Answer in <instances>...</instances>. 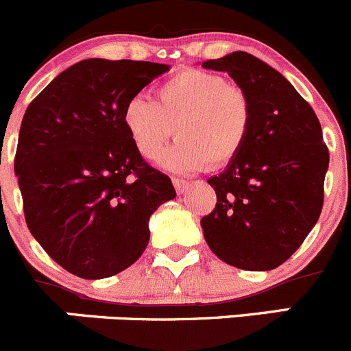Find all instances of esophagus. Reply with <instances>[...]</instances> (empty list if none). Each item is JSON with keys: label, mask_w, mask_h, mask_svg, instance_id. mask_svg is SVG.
Returning <instances> with one entry per match:
<instances>
[{"label": "esophagus", "mask_w": 351, "mask_h": 351, "mask_svg": "<svg viewBox=\"0 0 351 351\" xmlns=\"http://www.w3.org/2000/svg\"><path fill=\"white\" fill-rule=\"evenodd\" d=\"M172 184H174L176 191L179 194L186 193L187 187H189V182H187V180H184V179H179V177H172Z\"/></svg>", "instance_id": "esophagus-1"}]
</instances>
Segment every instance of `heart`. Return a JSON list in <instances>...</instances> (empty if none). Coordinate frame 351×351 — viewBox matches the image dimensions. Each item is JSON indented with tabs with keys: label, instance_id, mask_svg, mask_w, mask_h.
I'll use <instances>...</instances> for the list:
<instances>
[{
	"label": "heart",
	"instance_id": "1",
	"mask_svg": "<svg viewBox=\"0 0 351 351\" xmlns=\"http://www.w3.org/2000/svg\"><path fill=\"white\" fill-rule=\"evenodd\" d=\"M252 121L254 107L242 86L194 68L162 82L155 99L134 95L123 107L130 140L147 160L160 155L176 130L179 138L162 157V164L176 172L230 164L247 143Z\"/></svg>",
	"mask_w": 351,
	"mask_h": 351
}]
</instances>
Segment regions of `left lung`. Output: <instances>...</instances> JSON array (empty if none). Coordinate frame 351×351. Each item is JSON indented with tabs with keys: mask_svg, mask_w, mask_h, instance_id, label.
<instances>
[{
	"mask_svg": "<svg viewBox=\"0 0 351 351\" xmlns=\"http://www.w3.org/2000/svg\"><path fill=\"white\" fill-rule=\"evenodd\" d=\"M227 71L254 107L251 136L208 179L217 204L201 218L211 251L235 268L268 271L297 251L324 203L329 152L314 109L292 83L244 51L203 62Z\"/></svg>",
	"mask_w": 351,
	"mask_h": 351,
	"instance_id": "8db88e82",
	"label": "left lung"
}]
</instances>
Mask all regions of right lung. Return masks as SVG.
<instances>
[{
    "mask_svg": "<svg viewBox=\"0 0 351 351\" xmlns=\"http://www.w3.org/2000/svg\"><path fill=\"white\" fill-rule=\"evenodd\" d=\"M169 69L85 59L23 114L15 174L27 227L71 275L99 280L133 265L150 241L152 213L176 197L169 176L145 162L123 124L124 104Z\"/></svg>",
    "mask_w": 351,
    "mask_h": 351,
    "instance_id": "add662e5",
    "label": "right lung"
}]
</instances>
